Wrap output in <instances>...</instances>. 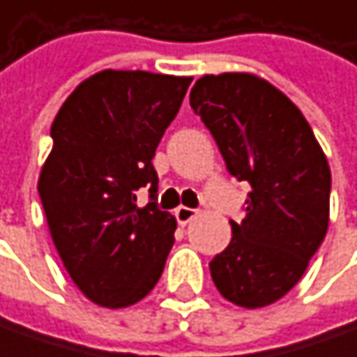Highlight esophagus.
<instances>
[{"label":"esophagus","mask_w":357,"mask_h":357,"mask_svg":"<svg viewBox=\"0 0 357 357\" xmlns=\"http://www.w3.org/2000/svg\"><path fill=\"white\" fill-rule=\"evenodd\" d=\"M174 215H176V220H178V224H189L195 215H197V209H191V207H185V205H181L176 211H174Z\"/></svg>","instance_id":"obj_1"}]
</instances>
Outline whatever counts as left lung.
I'll return each instance as SVG.
<instances>
[{"mask_svg": "<svg viewBox=\"0 0 357 357\" xmlns=\"http://www.w3.org/2000/svg\"><path fill=\"white\" fill-rule=\"evenodd\" d=\"M189 100L228 172L252 189L245 220H230V245L209 263L211 280L236 306L273 304L298 284L327 234V158L298 107L257 75H203Z\"/></svg>", "mask_w": 357, "mask_h": 357, "instance_id": "8db88e82", "label": "left lung"}]
</instances>
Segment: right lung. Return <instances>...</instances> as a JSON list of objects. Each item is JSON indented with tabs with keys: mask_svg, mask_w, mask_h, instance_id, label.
<instances>
[{
	"mask_svg": "<svg viewBox=\"0 0 357 357\" xmlns=\"http://www.w3.org/2000/svg\"><path fill=\"white\" fill-rule=\"evenodd\" d=\"M193 77L105 69L59 109L38 195L73 284L92 302L123 308L154 290L176 220L158 207V144ZM151 203L137 208L135 191Z\"/></svg>",
	"mask_w": 357,
	"mask_h": 357,
	"instance_id": "obj_1",
	"label": "right lung"
}]
</instances>
